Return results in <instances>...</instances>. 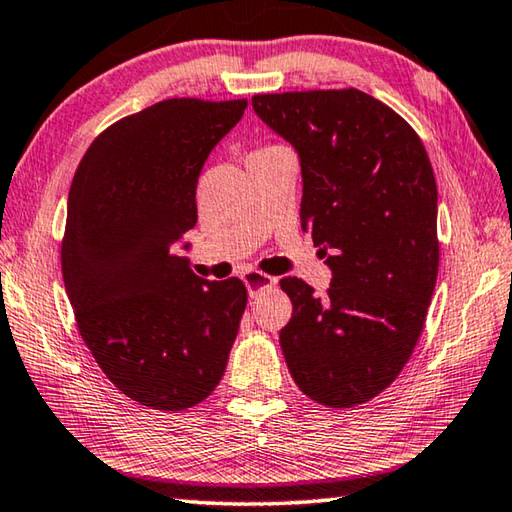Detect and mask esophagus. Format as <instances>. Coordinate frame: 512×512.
Instances as JSON below:
<instances>
[{
	"instance_id": "34e87169",
	"label": "esophagus",
	"mask_w": 512,
	"mask_h": 512,
	"mask_svg": "<svg viewBox=\"0 0 512 512\" xmlns=\"http://www.w3.org/2000/svg\"><path fill=\"white\" fill-rule=\"evenodd\" d=\"M242 283L247 285L249 297H256V294L261 292V290H272L274 285H276V279H274V276H270V274H265V272L249 270V272L242 274Z\"/></svg>"
}]
</instances>
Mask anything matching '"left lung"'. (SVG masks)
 Returning a JSON list of instances; mask_svg holds the SVG:
<instances>
[{"label": "left lung", "instance_id": "obj_1", "mask_svg": "<svg viewBox=\"0 0 512 512\" xmlns=\"http://www.w3.org/2000/svg\"><path fill=\"white\" fill-rule=\"evenodd\" d=\"M254 112L299 152L301 227L324 251V297L281 279V348L297 387L348 409L398 378L423 333L438 274V193L416 130L360 89L256 94Z\"/></svg>", "mask_w": 512, "mask_h": 512}]
</instances>
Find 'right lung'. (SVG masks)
Listing matches in <instances>:
<instances>
[{
	"label": "right lung",
	"instance_id": "right-lung-1",
	"mask_svg": "<svg viewBox=\"0 0 512 512\" xmlns=\"http://www.w3.org/2000/svg\"><path fill=\"white\" fill-rule=\"evenodd\" d=\"M245 107L168 98L125 116L92 141L69 188L60 261L80 337L107 380L150 409L209 398L238 335L245 283L200 279L175 245L197 222L206 157Z\"/></svg>",
	"mask_w": 512,
	"mask_h": 512
}]
</instances>
